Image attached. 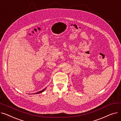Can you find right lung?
<instances>
[{
    "mask_svg": "<svg viewBox=\"0 0 121 121\" xmlns=\"http://www.w3.org/2000/svg\"><path fill=\"white\" fill-rule=\"evenodd\" d=\"M45 89H43V90H42V91H40V92H38V93H36V94H39V93H41L42 92H43L44 90H45Z\"/></svg>",
    "mask_w": 121,
    "mask_h": 121,
    "instance_id": "1",
    "label": "right lung"
}]
</instances>
